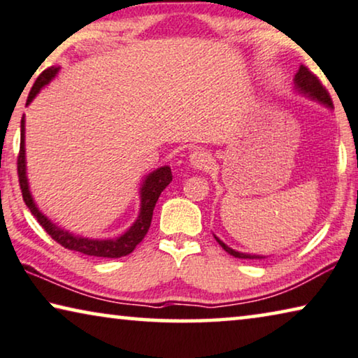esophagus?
I'll use <instances>...</instances> for the list:
<instances>
[{
    "label": "esophagus",
    "instance_id": "esophagus-1",
    "mask_svg": "<svg viewBox=\"0 0 358 358\" xmlns=\"http://www.w3.org/2000/svg\"><path fill=\"white\" fill-rule=\"evenodd\" d=\"M212 154L206 149H196V151L191 152L189 162L197 170H207L212 165Z\"/></svg>",
    "mask_w": 358,
    "mask_h": 358
}]
</instances>
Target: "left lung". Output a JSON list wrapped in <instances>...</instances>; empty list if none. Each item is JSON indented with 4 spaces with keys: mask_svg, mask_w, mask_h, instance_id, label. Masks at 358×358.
Segmentation results:
<instances>
[{
    "mask_svg": "<svg viewBox=\"0 0 358 358\" xmlns=\"http://www.w3.org/2000/svg\"><path fill=\"white\" fill-rule=\"evenodd\" d=\"M296 87L299 92H302L303 94L310 96V98L320 101V103L328 106V108H333V101H331V96H329L328 90L323 87V83L320 82V78L315 76V73L308 71L306 66H301L299 67V71L296 73ZM217 239V243L220 244V246L227 250L228 254L233 255V257H238V259H249V260H260V259H265L262 255H250V254H243V252H238V250H234L231 248H228L225 243H222L220 239Z\"/></svg>",
    "mask_w": 358,
    "mask_h": 358,
    "instance_id": "obj_1",
    "label": "left lung"
}]
</instances>
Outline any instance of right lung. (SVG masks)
I'll list each match as a JSON object with an SVG mask.
<instances>
[{
  "mask_svg": "<svg viewBox=\"0 0 358 358\" xmlns=\"http://www.w3.org/2000/svg\"><path fill=\"white\" fill-rule=\"evenodd\" d=\"M59 69L57 67H48L46 71H43L38 78L35 80L34 87H31L29 98H27V104L31 103V99L38 94L40 90L45 87L46 83H50V80L56 76ZM17 175H19V186L22 191V197L25 206L29 207L40 225L43 227L50 236L55 239L56 243H59L62 248L69 250H76V252H82L85 255H93V257H108V259H119L133 252L138 244L143 241V238L146 236V233L151 227L152 220V210L156 207V202L161 196L162 191L165 189L170 181H172V170L169 165L154 170L152 173L148 175V178L143 181L141 186V209L140 215H138L136 222L130 227V230L122 234V236L115 239H88V238H80L73 236L72 233L61 230L59 227H56L55 223L43 215V213L36 209L34 199L29 191V183H27L25 177V149H24V117L20 122V149L17 156Z\"/></svg>",
  "mask_w": 358,
  "mask_h": 358,
  "instance_id": "obj_1",
  "label": "right lung"
}]
</instances>
